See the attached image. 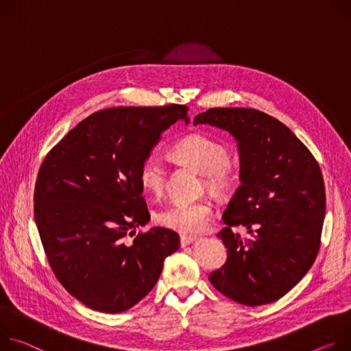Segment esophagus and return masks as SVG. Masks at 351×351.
I'll return each instance as SVG.
<instances>
[{
  "instance_id": "obj_1",
  "label": "esophagus",
  "mask_w": 351,
  "mask_h": 351,
  "mask_svg": "<svg viewBox=\"0 0 351 351\" xmlns=\"http://www.w3.org/2000/svg\"><path fill=\"white\" fill-rule=\"evenodd\" d=\"M193 241H197V237H192V236H181V239H180V244H181L182 248L186 247V245H189V244H192Z\"/></svg>"
}]
</instances>
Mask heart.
Wrapping results in <instances>:
<instances>
[{"label":"heart","instance_id":"obj_1","mask_svg":"<svg viewBox=\"0 0 351 351\" xmlns=\"http://www.w3.org/2000/svg\"><path fill=\"white\" fill-rule=\"evenodd\" d=\"M171 158L202 174L205 188L216 198H224L239 182L237 166L230 162L228 147L206 134H189L178 139L170 147ZM142 188L154 197L162 195L166 185V169L149 156L139 169ZM212 215V206L206 201L177 202L158 213V221L182 234H193L205 228Z\"/></svg>","mask_w":351,"mask_h":351}]
</instances>
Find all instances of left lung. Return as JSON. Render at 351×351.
Masks as SVG:
<instances>
[{
    "label": "left lung",
    "instance_id": "obj_1",
    "mask_svg": "<svg viewBox=\"0 0 351 351\" xmlns=\"http://www.w3.org/2000/svg\"><path fill=\"white\" fill-rule=\"evenodd\" d=\"M198 124L228 131L240 152L241 185L217 234L227 261L209 280L236 302H274L305 276L318 255L326 210L321 169L285 124L259 110L209 108L195 117ZM234 225H244L250 237L241 239L230 230Z\"/></svg>",
    "mask_w": 351,
    "mask_h": 351
}]
</instances>
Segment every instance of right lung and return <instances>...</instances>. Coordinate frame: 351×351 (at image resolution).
<instances>
[{"label": "right lung", "mask_w": 351, "mask_h": 351, "mask_svg": "<svg viewBox=\"0 0 351 351\" xmlns=\"http://www.w3.org/2000/svg\"><path fill=\"white\" fill-rule=\"evenodd\" d=\"M188 107H112L90 114L46 156L34 188V220L56 278L86 306L119 314L158 283L180 247L176 231L153 227L139 169Z\"/></svg>", "instance_id": "1"}]
</instances>
